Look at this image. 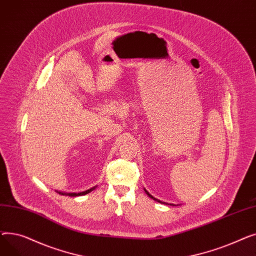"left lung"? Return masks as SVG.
Masks as SVG:
<instances>
[{
    "instance_id": "obj_1",
    "label": "left lung",
    "mask_w": 256,
    "mask_h": 256,
    "mask_svg": "<svg viewBox=\"0 0 256 256\" xmlns=\"http://www.w3.org/2000/svg\"><path fill=\"white\" fill-rule=\"evenodd\" d=\"M144 191H145V193L147 194V196H148V197H150L152 199H154V200H156V201H158V202H160V204H170V206H176V204H167V202H163V201H160V200H158V199L154 198V197L152 195H150L148 191H146L145 189H144ZM178 206H180V204H178Z\"/></svg>"
}]
</instances>
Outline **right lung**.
<instances>
[{
	"label": "right lung",
	"instance_id": "right-lung-1",
	"mask_svg": "<svg viewBox=\"0 0 256 256\" xmlns=\"http://www.w3.org/2000/svg\"><path fill=\"white\" fill-rule=\"evenodd\" d=\"M96 186H92L90 188L89 190H86V191H83V192H78V193H66V192H60V191H56L57 193H59L60 195H66V196H72V197H76V196H82V195H86L88 193H90L91 191H93L94 189H96Z\"/></svg>",
	"mask_w": 256,
	"mask_h": 256
}]
</instances>
